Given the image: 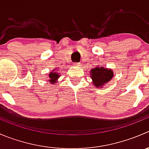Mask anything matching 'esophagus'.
I'll return each mask as SVG.
<instances>
[{"mask_svg":"<svg viewBox=\"0 0 149 149\" xmlns=\"http://www.w3.org/2000/svg\"><path fill=\"white\" fill-rule=\"evenodd\" d=\"M73 65L75 66V67H78V66H79V63H74V65Z\"/></svg>","mask_w":149,"mask_h":149,"instance_id":"1","label":"esophagus"}]
</instances>
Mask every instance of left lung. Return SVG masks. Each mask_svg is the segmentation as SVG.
Here are the masks:
<instances>
[{"label":"left lung","instance_id":"obj_1","mask_svg":"<svg viewBox=\"0 0 149 149\" xmlns=\"http://www.w3.org/2000/svg\"><path fill=\"white\" fill-rule=\"evenodd\" d=\"M90 77L92 85L97 89L102 88L105 84L108 83L113 77V71L111 68H105L103 66L97 67L90 70Z\"/></svg>","mask_w":149,"mask_h":149}]
</instances>
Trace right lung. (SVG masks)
<instances>
[{"mask_svg": "<svg viewBox=\"0 0 149 149\" xmlns=\"http://www.w3.org/2000/svg\"><path fill=\"white\" fill-rule=\"evenodd\" d=\"M60 77V74L58 72H56L55 68L51 71L49 74V81L50 82V84H55L58 81V79Z\"/></svg>", "mask_w": 149, "mask_h": 149, "instance_id": "add662e5", "label": "right lung"}]
</instances>
